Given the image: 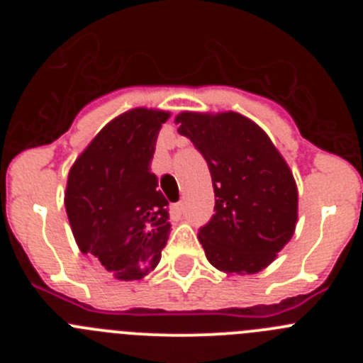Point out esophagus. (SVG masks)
I'll list each match as a JSON object with an SVG mask.
<instances>
[{"label":"esophagus","instance_id":"34e87169","mask_svg":"<svg viewBox=\"0 0 363 363\" xmlns=\"http://www.w3.org/2000/svg\"><path fill=\"white\" fill-rule=\"evenodd\" d=\"M184 209H185L184 201H178V203L172 205V211H174V213L178 214V216H182V214H184Z\"/></svg>","mask_w":363,"mask_h":363}]
</instances>
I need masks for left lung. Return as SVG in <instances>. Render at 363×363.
Wrapping results in <instances>:
<instances>
[{"label": "left lung", "instance_id": "left-lung-1", "mask_svg": "<svg viewBox=\"0 0 363 363\" xmlns=\"http://www.w3.org/2000/svg\"><path fill=\"white\" fill-rule=\"evenodd\" d=\"M178 133L209 165L214 211L198 233L205 256L227 274H256L293 238L298 189L293 171L262 127L238 112H179Z\"/></svg>", "mask_w": 363, "mask_h": 363}]
</instances>
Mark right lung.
I'll return each instance as SVG.
<instances>
[{"label":"right lung","instance_id":"obj_1","mask_svg":"<svg viewBox=\"0 0 363 363\" xmlns=\"http://www.w3.org/2000/svg\"><path fill=\"white\" fill-rule=\"evenodd\" d=\"M169 111L138 107L108 121L72 163L65 209L74 240L120 280H140L158 265L171 223L150 172Z\"/></svg>","mask_w":363,"mask_h":363}]
</instances>
